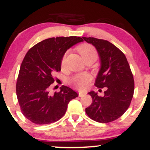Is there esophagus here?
Wrapping results in <instances>:
<instances>
[{"mask_svg":"<svg viewBox=\"0 0 150 150\" xmlns=\"http://www.w3.org/2000/svg\"><path fill=\"white\" fill-rule=\"evenodd\" d=\"M86 95L85 92H82V91H79V97H83Z\"/></svg>","mask_w":150,"mask_h":150,"instance_id":"34e87169","label":"esophagus"}]
</instances>
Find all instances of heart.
Masks as SVG:
<instances>
[{
  "label": "heart",
  "instance_id": "b5f03b06",
  "mask_svg": "<svg viewBox=\"0 0 150 150\" xmlns=\"http://www.w3.org/2000/svg\"><path fill=\"white\" fill-rule=\"evenodd\" d=\"M78 50L81 54L85 62L88 61H95L98 58V52L95 47L90 44H83L78 47ZM66 54L63 56L61 65H63ZM91 81V76L87 74H78L69 79V83L79 89H85Z\"/></svg>",
  "mask_w": 150,
  "mask_h": 150
}]
</instances>
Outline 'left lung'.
Masks as SVG:
<instances>
[{
  "instance_id": "1",
  "label": "left lung",
  "mask_w": 150,
  "mask_h": 150,
  "mask_svg": "<svg viewBox=\"0 0 150 150\" xmlns=\"http://www.w3.org/2000/svg\"><path fill=\"white\" fill-rule=\"evenodd\" d=\"M83 38L96 47L101 61L95 85L101 89L107 87L103 97L89 92L93 102L85 108V112L96 122H113L126 111L134 94V82L130 65L124 53L107 40Z\"/></svg>"
}]
</instances>
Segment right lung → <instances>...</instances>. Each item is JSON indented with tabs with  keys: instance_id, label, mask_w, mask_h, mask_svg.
I'll return each instance as SVG.
<instances>
[{
	"instance_id": "1",
	"label": "right lung",
	"mask_w": 150,
	"mask_h": 150,
	"mask_svg": "<svg viewBox=\"0 0 150 150\" xmlns=\"http://www.w3.org/2000/svg\"><path fill=\"white\" fill-rule=\"evenodd\" d=\"M80 37L46 39L29 49L22 61L16 83V95L20 110L35 124L57 122L64 115L70 100L78 93L67 86L52 94L54 74L61 71L62 58L67 49L83 42Z\"/></svg>"
}]
</instances>
